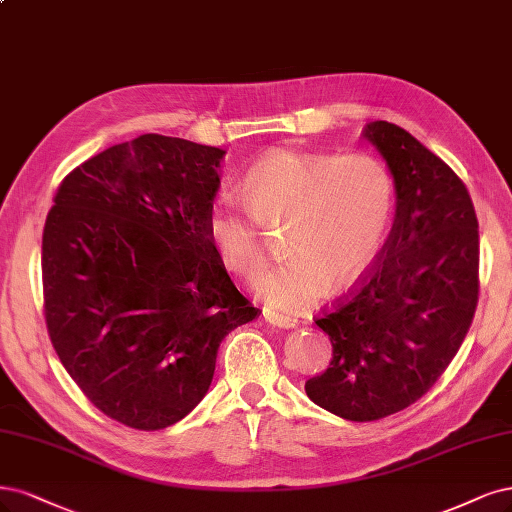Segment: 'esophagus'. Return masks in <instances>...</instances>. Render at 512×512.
Masks as SVG:
<instances>
[{
	"instance_id": "obj_1",
	"label": "esophagus",
	"mask_w": 512,
	"mask_h": 512,
	"mask_svg": "<svg viewBox=\"0 0 512 512\" xmlns=\"http://www.w3.org/2000/svg\"><path fill=\"white\" fill-rule=\"evenodd\" d=\"M262 317H264V322H269V324H273L277 328H294L296 326L294 317L284 315V313H277V311H271V309H264Z\"/></svg>"
}]
</instances>
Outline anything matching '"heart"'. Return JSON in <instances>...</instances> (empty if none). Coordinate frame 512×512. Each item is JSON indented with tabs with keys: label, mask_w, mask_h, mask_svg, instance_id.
Here are the masks:
<instances>
[{
	"label": "heart",
	"mask_w": 512,
	"mask_h": 512,
	"mask_svg": "<svg viewBox=\"0 0 512 512\" xmlns=\"http://www.w3.org/2000/svg\"><path fill=\"white\" fill-rule=\"evenodd\" d=\"M392 171L373 154L277 150L245 175V199L222 190L207 211V235L224 267L254 273L264 256L260 222L288 220V254L262 269L252 288L275 309H303L330 290L356 284L390 233Z\"/></svg>",
	"instance_id": "heart-1"
}]
</instances>
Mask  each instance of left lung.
Returning <instances> with one entry per match:
<instances>
[{
    "label": "left lung",
    "instance_id": "left-lung-1",
    "mask_svg": "<svg viewBox=\"0 0 512 512\" xmlns=\"http://www.w3.org/2000/svg\"><path fill=\"white\" fill-rule=\"evenodd\" d=\"M364 137L392 171L396 218L360 286L315 320L332 360L305 383L315 404L349 421H377L424 396L479 303V222L464 182L392 122H368Z\"/></svg>",
    "mask_w": 512,
    "mask_h": 512
}]
</instances>
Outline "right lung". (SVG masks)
Masks as SVG:
<instances>
[{
	"label": "right lung",
	"instance_id": "add662e5",
	"mask_svg": "<svg viewBox=\"0 0 512 512\" xmlns=\"http://www.w3.org/2000/svg\"><path fill=\"white\" fill-rule=\"evenodd\" d=\"M224 150L139 135L61 182L42 235L44 317L65 370L135 430L184 419L222 339L258 317L207 235Z\"/></svg>",
	"mask_w": 512,
	"mask_h": 512
}]
</instances>
